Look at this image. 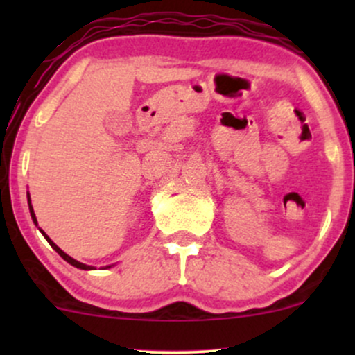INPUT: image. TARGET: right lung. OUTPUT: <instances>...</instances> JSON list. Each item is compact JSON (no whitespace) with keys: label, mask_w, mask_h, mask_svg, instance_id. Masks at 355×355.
Wrapping results in <instances>:
<instances>
[{"label":"right lung","mask_w":355,"mask_h":355,"mask_svg":"<svg viewBox=\"0 0 355 355\" xmlns=\"http://www.w3.org/2000/svg\"><path fill=\"white\" fill-rule=\"evenodd\" d=\"M28 205H30V214H31V218H33L35 225H38V222H36V217H35V211H33V207H31V200H30V193H28ZM40 230H42V229H40ZM42 234L44 235V239H46V240H48V242H50V245H51L53 248H55V250H56V252H58V254H60L61 257H63V260H67V262H68V263H71V266H73V267H76V268H81V270H93V268H95V267H92V266H87V263H81V262H78V260H75V259H73V257H70V255H68V254H64V252H63V250H61V248H60L58 245H56V243H55V242H53V240H51L50 237H48V235H46V234H44V232H43V230H42ZM110 267H112V266H107V268H110Z\"/></svg>","instance_id":"obj_1"}]
</instances>
